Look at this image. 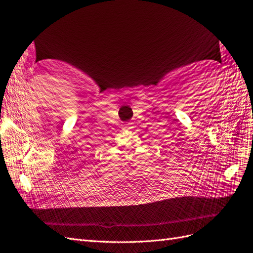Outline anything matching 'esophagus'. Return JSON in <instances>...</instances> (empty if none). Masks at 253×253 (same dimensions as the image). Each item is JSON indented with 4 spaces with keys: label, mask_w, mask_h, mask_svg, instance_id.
I'll list each match as a JSON object with an SVG mask.
<instances>
[{
    "label": "esophagus",
    "mask_w": 253,
    "mask_h": 253,
    "mask_svg": "<svg viewBox=\"0 0 253 253\" xmlns=\"http://www.w3.org/2000/svg\"><path fill=\"white\" fill-rule=\"evenodd\" d=\"M132 125H133L132 122H127L126 125L125 126V128H127V130H130V128H132V127H133V126H132Z\"/></svg>",
    "instance_id": "obj_1"
}]
</instances>
